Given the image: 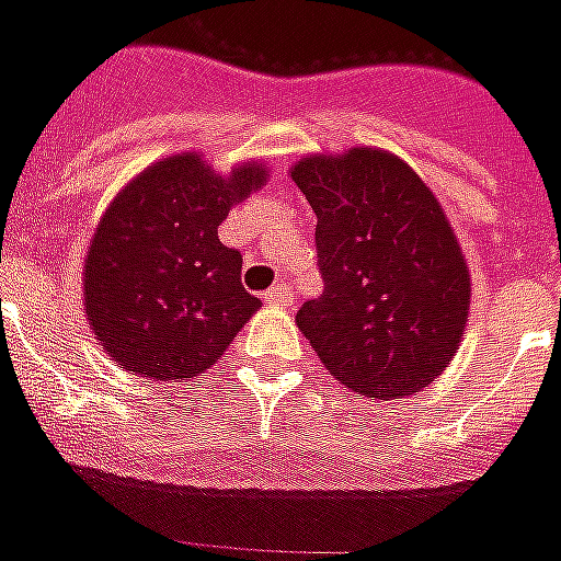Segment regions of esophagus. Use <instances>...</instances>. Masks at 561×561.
Segmentation results:
<instances>
[{
	"label": "esophagus",
	"mask_w": 561,
	"mask_h": 561,
	"mask_svg": "<svg viewBox=\"0 0 561 561\" xmlns=\"http://www.w3.org/2000/svg\"><path fill=\"white\" fill-rule=\"evenodd\" d=\"M263 298H265V305H289L293 293H289V286L286 284H277V286H272V289H268Z\"/></svg>",
	"instance_id": "34e87169"
}]
</instances>
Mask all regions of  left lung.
<instances>
[{
	"label": "left lung",
	"instance_id": "obj_1",
	"mask_svg": "<svg viewBox=\"0 0 561 561\" xmlns=\"http://www.w3.org/2000/svg\"><path fill=\"white\" fill-rule=\"evenodd\" d=\"M293 182L317 211L322 296L296 313L337 382L374 400L427 388L469 317V268L443 206L382 149L310 154Z\"/></svg>",
	"mask_w": 561,
	"mask_h": 561
}]
</instances>
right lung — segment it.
Returning <instances> with one entry per match:
<instances>
[{
    "label": "right lung",
    "instance_id": "right-lung-1",
    "mask_svg": "<svg viewBox=\"0 0 561 561\" xmlns=\"http://www.w3.org/2000/svg\"><path fill=\"white\" fill-rule=\"evenodd\" d=\"M263 182V163L220 175L185 151L118 191L83 265L85 317L113 362L182 382L227 353L263 301L241 286V253L218 227Z\"/></svg>",
    "mask_w": 561,
    "mask_h": 561
}]
</instances>
